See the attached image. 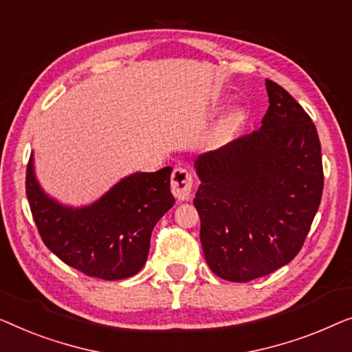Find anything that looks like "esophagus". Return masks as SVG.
<instances>
[{
    "instance_id": "obj_1",
    "label": "esophagus",
    "mask_w": 352,
    "mask_h": 352,
    "mask_svg": "<svg viewBox=\"0 0 352 352\" xmlns=\"http://www.w3.org/2000/svg\"><path fill=\"white\" fill-rule=\"evenodd\" d=\"M170 190L178 201H188L191 197L192 191V175L190 170L183 169V167H177L172 172V182Z\"/></svg>"
}]
</instances>
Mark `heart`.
<instances>
[{
  "label": "heart",
  "mask_w": 352,
  "mask_h": 352,
  "mask_svg": "<svg viewBox=\"0 0 352 352\" xmlns=\"http://www.w3.org/2000/svg\"><path fill=\"white\" fill-rule=\"evenodd\" d=\"M244 120H245L244 110H242V108H232L230 113H226L223 120L220 121L219 127L215 129V133H214L215 142L219 143L226 142L228 138L234 135L237 129L244 124Z\"/></svg>",
  "instance_id": "heart-1"
}]
</instances>
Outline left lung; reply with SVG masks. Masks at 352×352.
<instances>
[{
	"label": "left lung",
	"mask_w": 352,
	"mask_h": 352,
	"mask_svg": "<svg viewBox=\"0 0 352 352\" xmlns=\"http://www.w3.org/2000/svg\"><path fill=\"white\" fill-rule=\"evenodd\" d=\"M261 127L195 161V207L212 273L249 282L290 263L308 236L324 190L316 126L303 107L266 79Z\"/></svg>",
	"instance_id": "left-lung-1"
}]
</instances>
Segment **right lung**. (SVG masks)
Masks as SVG:
<instances>
[{
	"mask_svg": "<svg viewBox=\"0 0 352 352\" xmlns=\"http://www.w3.org/2000/svg\"><path fill=\"white\" fill-rule=\"evenodd\" d=\"M172 167L135 172L100 199L68 207L43 191L34 175L33 155L27 167V197L39 236L63 263L105 280L126 279L146 263L151 231L174 206Z\"/></svg>",
	"mask_w": 352,
	"mask_h": 352,
	"instance_id": "1",
	"label": "right lung"
}]
</instances>
